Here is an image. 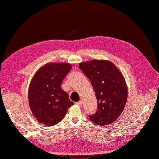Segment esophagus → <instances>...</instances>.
Listing matches in <instances>:
<instances>
[{
	"label": "esophagus",
	"mask_w": 159,
	"mask_h": 159,
	"mask_svg": "<svg viewBox=\"0 0 159 159\" xmlns=\"http://www.w3.org/2000/svg\"><path fill=\"white\" fill-rule=\"evenodd\" d=\"M76 103H77V105H78L79 106H80V107H81V105H82L83 102H82V101H79V102H77Z\"/></svg>",
	"instance_id": "esophagus-1"
}]
</instances>
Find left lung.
I'll list each match as a JSON object with an SVG mask.
<instances>
[{
	"label": "left lung",
	"instance_id": "left-lung-1",
	"mask_svg": "<svg viewBox=\"0 0 159 159\" xmlns=\"http://www.w3.org/2000/svg\"><path fill=\"white\" fill-rule=\"evenodd\" d=\"M79 66L89 80L98 101L97 111L89 115L90 120L101 126L113 123L123 112L127 99V87L122 73L107 60H93Z\"/></svg>",
	"mask_w": 159,
	"mask_h": 159
}]
</instances>
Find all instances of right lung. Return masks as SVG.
<instances>
[{
	"instance_id": "right-lung-1",
	"label": "right lung",
	"mask_w": 159,
	"mask_h": 159,
	"mask_svg": "<svg viewBox=\"0 0 159 159\" xmlns=\"http://www.w3.org/2000/svg\"><path fill=\"white\" fill-rule=\"evenodd\" d=\"M71 68L68 63H48L33 76L28 88V102L38 122L48 126L55 125L74 105L68 93L61 88Z\"/></svg>"
}]
</instances>
